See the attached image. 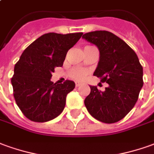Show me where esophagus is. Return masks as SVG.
I'll return each instance as SVG.
<instances>
[{"label": "esophagus", "instance_id": "1", "mask_svg": "<svg viewBox=\"0 0 154 154\" xmlns=\"http://www.w3.org/2000/svg\"><path fill=\"white\" fill-rule=\"evenodd\" d=\"M75 84H76V87H80L81 85H82V83L79 82H75Z\"/></svg>", "mask_w": 154, "mask_h": 154}]
</instances>
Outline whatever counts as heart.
I'll use <instances>...</instances> for the list:
<instances>
[{
	"label": "heart",
	"instance_id": "heart-1",
	"mask_svg": "<svg viewBox=\"0 0 154 154\" xmlns=\"http://www.w3.org/2000/svg\"><path fill=\"white\" fill-rule=\"evenodd\" d=\"M88 72L87 70L82 69V68H73L70 71L69 77L76 81L84 80L86 77L88 76Z\"/></svg>",
	"mask_w": 154,
	"mask_h": 154
}]
</instances>
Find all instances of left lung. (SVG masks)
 I'll return each instance as SVG.
<instances>
[{"label":"left lung","instance_id":"8db88e82","mask_svg":"<svg viewBox=\"0 0 154 154\" xmlns=\"http://www.w3.org/2000/svg\"><path fill=\"white\" fill-rule=\"evenodd\" d=\"M82 38L98 48L99 62L93 75L108 84L103 92L90 86L91 92L85 98V106L100 122H118L137 103L143 85V66L135 51L112 32H88Z\"/></svg>","mask_w":154,"mask_h":154}]
</instances>
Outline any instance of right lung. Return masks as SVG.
I'll use <instances>...</instances> for the list:
<instances>
[{
	"label": "right lung",
	"mask_w": 154,
	"mask_h": 154,
	"mask_svg": "<svg viewBox=\"0 0 154 154\" xmlns=\"http://www.w3.org/2000/svg\"><path fill=\"white\" fill-rule=\"evenodd\" d=\"M82 32L44 34L22 52L11 78L17 106L31 121L47 122L62 113L66 95L75 88L73 81L57 84L51 81L55 67L62 66L69 49Z\"/></svg>",
	"instance_id": "right-lung-1"
}]
</instances>
